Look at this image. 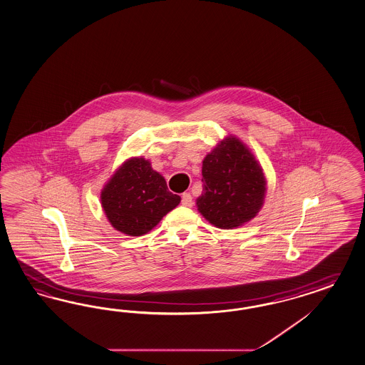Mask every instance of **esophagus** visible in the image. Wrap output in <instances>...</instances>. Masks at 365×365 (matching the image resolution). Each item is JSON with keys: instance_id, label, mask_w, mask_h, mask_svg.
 I'll return each mask as SVG.
<instances>
[{"instance_id": "obj_1", "label": "esophagus", "mask_w": 365, "mask_h": 365, "mask_svg": "<svg viewBox=\"0 0 365 365\" xmlns=\"http://www.w3.org/2000/svg\"><path fill=\"white\" fill-rule=\"evenodd\" d=\"M181 204L184 206L193 205V198L190 196V193H182V196H181Z\"/></svg>"}]
</instances>
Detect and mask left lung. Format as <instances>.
Segmentation results:
<instances>
[{
  "label": "left lung",
  "mask_w": 365,
  "mask_h": 365,
  "mask_svg": "<svg viewBox=\"0 0 365 365\" xmlns=\"http://www.w3.org/2000/svg\"><path fill=\"white\" fill-rule=\"evenodd\" d=\"M202 193L197 209L220 229L252 221L264 202L267 181L252 150L234 135L224 138L202 161Z\"/></svg>",
  "instance_id": "obj_1"
}]
</instances>
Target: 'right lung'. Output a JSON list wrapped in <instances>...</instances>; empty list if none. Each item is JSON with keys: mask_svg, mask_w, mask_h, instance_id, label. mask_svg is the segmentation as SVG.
Masks as SVG:
<instances>
[{"mask_svg": "<svg viewBox=\"0 0 365 365\" xmlns=\"http://www.w3.org/2000/svg\"><path fill=\"white\" fill-rule=\"evenodd\" d=\"M180 201L181 197L169 192L165 178L144 158L125 160L101 192L108 222L131 237L150 232Z\"/></svg>", "mask_w": 365, "mask_h": 365, "instance_id": "add662e5", "label": "right lung"}]
</instances>
